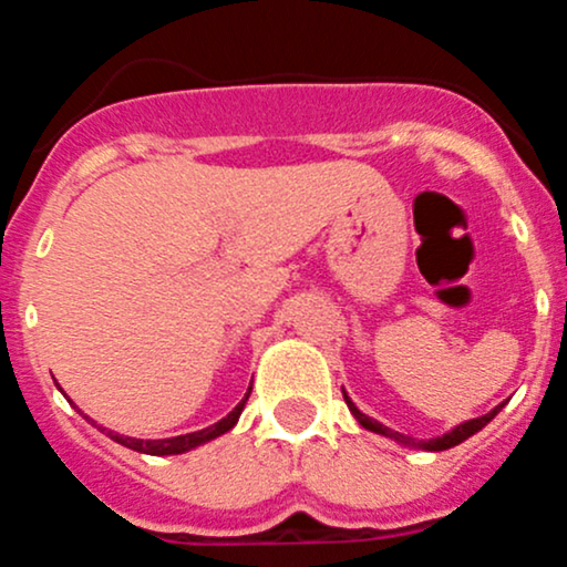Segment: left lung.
<instances>
[{"mask_svg": "<svg viewBox=\"0 0 567 567\" xmlns=\"http://www.w3.org/2000/svg\"><path fill=\"white\" fill-rule=\"evenodd\" d=\"M343 400H347V405H349L351 413H354V419L360 421V424L365 426V429H370V432H375V434H383V437H392L394 442H400V445H408V447H421V451H447V447H453V445H458V442L470 440L474 432H480V429H483L485 424H491V419H493V415H496L498 410L504 408V405L493 408L491 413L480 415V419H472V421H466V424L455 426L453 432L442 434V437H434V440H413V437H408V434H400V432H394V429L383 426V424H379V421H373V419H370V415L360 413V410H357L354 402H351L349 396H347V392H343Z\"/></svg>", "mask_w": 567, "mask_h": 567, "instance_id": "8db88e82", "label": "left lung"}]
</instances>
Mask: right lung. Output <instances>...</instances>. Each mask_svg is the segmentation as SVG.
<instances>
[{
    "instance_id": "obj_1",
    "label": "right lung",
    "mask_w": 567,
    "mask_h": 567,
    "mask_svg": "<svg viewBox=\"0 0 567 567\" xmlns=\"http://www.w3.org/2000/svg\"><path fill=\"white\" fill-rule=\"evenodd\" d=\"M250 389H252V386H250ZM250 389H247V394L243 396V402H239V405L234 408L231 413L226 415V419H220L218 424H213V426H207V429H199V432H192V434H181V437H167V440H135V437H125V434H116V432H109V429L97 426L95 421H90L87 415L82 413V410H80V413L84 415V419L90 421V424L101 429L103 434H109V437H112L114 442H120V445L130 447V451H138V453H146V455H178V453H186V451H192V447L202 445V442L216 440V437H220V434H224V432H229V429H231L234 424H237L239 413H243L247 396H250Z\"/></svg>"
}]
</instances>
